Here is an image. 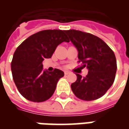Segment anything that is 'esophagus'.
I'll use <instances>...</instances> for the list:
<instances>
[{
    "label": "esophagus",
    "mask_w": 129,
    "mask_h": 129,
    "mask_svg": "<svg viewBox=\"0 0 129 129\" xmlns=\"http://www.w3.org/2000/svg\"><path fill=\"white\" fill-rule=\"evenodd\" d=\"M70 72H69V71H65L64 72V74L66 75H68V74H70Z\"/></svg>",
    "instance_id": "1"
}]
</instances>
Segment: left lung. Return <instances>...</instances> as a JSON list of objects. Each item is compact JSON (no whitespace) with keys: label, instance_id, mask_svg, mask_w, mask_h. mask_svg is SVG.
Wrapping results in <instances>:
<instances>
[{"label":"left lung","instance_id":"8db88e82","mask_svg":"<svg viewBox=\"0 0 129 129\" xmlns=\"http://www.w3.org/2000/svg\"><path fill=\"white\" fill-rule=\"evenodd\" d=\"M66 33L78 50V62L88 69L86 77L76 74L77 80L71 84V89L81 100H97L107 92L115 78L117 62L113 51L92 34L75 29Z\"/></svg>","mask_w":129,"mask_h":129}]
</instances>
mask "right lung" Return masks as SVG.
<instances>
[{"label": "right lung", "instance_id": "add662e5", "mask_svg": "<svg viewBox=\"0 0 129 129\" xmlns=\"http://www.w3.org/2000/svg\"><path fill=\"white\" fill-rule=\"evenodd\" d=\"M69 41L66 30L46 29L31 35L16 48L12 73L17 89L26 100L42 102L52 96L64 73L56 68L43 71L42 62L52 57L60 43Z\"/></svg>", "mask_w": 129, "mask_h": 129}]
</instances>
